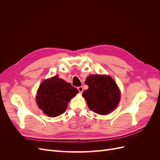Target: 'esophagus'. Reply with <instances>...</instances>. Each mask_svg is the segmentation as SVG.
<instances>
[{
  "label": "esophagus",
  "instance_id": "34e87169",
  "mask_svg": "<svg viewBox=\"0 0 160 160\" xmlns=\"http://www.w3.org/2000/svg\"><path fill=\"white\" fill-rule=\"evenodd\" d=\"M77 89H78V91H79V93H83V87L82 86H80V87H78V88H77Z\"/></svg>",
  "mask_w": 160,
  "mask_h": 160
}]
</instances>
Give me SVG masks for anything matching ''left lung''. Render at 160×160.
Returning a JSON list of instances; mask_svg holds the SVG:
<instances>
[{"label": "left lung", "mask_w": 160, "mask_h": 160, "mask_svg": "<svg viewBox=\"0 0 160 160\" xmlns=\"http://www.w3.org/2000/svg\"><path fill=\"white\" fill-rule=\"evenodd\" d=\"M88 89L83 96L89 108L100 115H106L117 107L120 99V92L117 84L109 76L91 75L86 79Z\"/></svg>", "instance_id": "8db88e82"}]
</instances>
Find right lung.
<instances>
[{
	"label": "right lung",
	"mask_w": 160,
	"mask_h": 160,
	"mask_svg": "<svg viewBox=\"0 0 160 160\" xmlns=\"http://www.w3.org/2000/svg\"><path fill=\"white\" fill-rule=\"evenodd\" d=\"M78 93L79 91L71 83L56 75L41 84L37 91V102L44 113L54 118L65 112L67 103Z\"/></svg>",
	"instance_id": "right-lung-1"
}]
</instances>
